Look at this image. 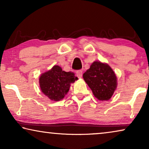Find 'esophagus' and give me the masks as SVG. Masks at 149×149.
Wrapping results in <instances>:
<instances>
[{
	"label": "esophagus",
	"mask_w": 149,
	"mask_h": 149,
	"mask_svg": "<svg viewBox=\"0 0 149 149\" xmlns=\"http://www.w3.org/2000/svg\"><path fill=\"white\" fill-rule=\"evenodd\" d=\"M76 74L77 75V77H79V78H81V77H82V74H83V71L81 70H78L76 71Z\"/></svg>",
	"instance_id": "34e87169"
}]
</instances>
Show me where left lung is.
<instances>
[{"mask_svg":"<svg viewBox=\"0 0 149 149\" xmlns=\"http://www.w3.org/2000/svg\"><path fill=\"white\" fill-rule=\"evenodd\" d=\"M83 79L99 100H108L117 87V77L107 64L94 62L83 74Z\"/></svg>","mask_w":149,"mask_h":149,"instance_id":"8db88e82","label":"left lung"}]
</instances>
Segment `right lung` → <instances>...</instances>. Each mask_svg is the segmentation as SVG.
Returning <instances> with one entry per match:
<instances>
[{"instance_id":"obj_1","label":"right lung","mask_w":149,"mask_h":149,"mask_svg":"<svg viewBox=\"0 0 149 149\" xmlns=\"http://www.w3.org/2000/svg\"><path fill=\"white\" fill-rule=\"evenodd\" d=\"M77 79L74 72H65L59 66H54L40 77V89L50 100L59 101L68 93L70 83Z\"/></svg>"}]
</instances>
